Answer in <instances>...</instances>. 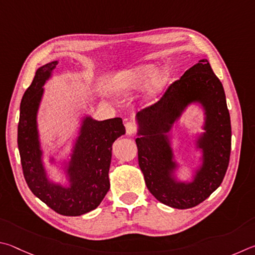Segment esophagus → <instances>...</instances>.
<instances>
[{"instance_id":"1","label":"esophagus","mask_w":255,"mask_h":255,"mask_svg":"<svg viewBox=\"0 0 255 255\" xmlns=\"http://www.w3.org/2000/svg\"><path fill=\"white\" fill-rule=\"evenodd\" d=\"M125 130L128 135H134L137 131V125L133 122H128L125 123Z\"/></svg>"}]
</instances>
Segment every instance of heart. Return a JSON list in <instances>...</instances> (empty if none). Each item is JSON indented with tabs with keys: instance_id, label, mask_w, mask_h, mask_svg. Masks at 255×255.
I'll list each match as a JSON object with an SVG mask.
<instances>
[{
	"instance_id": "b5f03b06",
	"label": "heart",
	"mask_w": 255,
	"mask_h": 255,
	"mask_svg": "<svg viewBox=\"0 0 255 255\" xmlns=\"http://www.w3.org/2000/svg\"><path fill=\"white\" fill-rule=\"evenodd\" d=\"M154 74V68L152 66H142L132 70L131 73L124 75L122 79H121V83H122L125 87H137L140 85L144 84L146 80L150 77H152ZM168 74L166 71H161L155 75L154 78V88L159 89L161 88L164 83L167 82Z\"/></svg>"
}]
</instances>
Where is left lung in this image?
<instances>
[{"label": "left lung", "instance_id": "left-lung-1", "mask_svg": "<svg viewBox=\"0 0 255 255\" xmlns=\"http://www.w3.org/2000/svg\"><path fill=\"white\" fill-rule=\"evenodd\" d=\"M198 99L207 109V133L201 140L204 166L193 184H176L168 177L173 167L165 142L170 124L189 101ZM137 159L145 185L159 202L173 208L197 206L221 186L230 163L232 128L225 92L206 59L170 84L162 97L137 113Z\"/></svg>", "mask_w": 255, "mask_h": 255}]
</instances>
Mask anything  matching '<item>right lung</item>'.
I'll return each mask as SVG.
<instances>
[{"mask_svg": "<svg viewBox=\"0 0 255 255\" xmlns=\"http://www.w3.org/2000/svg\"><path fill=\"white\" fill-rule=\"evenodd\" d=\"M57 64L52 61L40 67L22 97L17 146L24 179L33 195L60 215L79 216L95 209L109 191L112 144L124 134L125 128L120 118L105 121L87 118L69 168L70 188L50 184L40 158L35 114L42 95V85Z\"/></svg>", "mask_w": 255, "mask_h": 255, "instance_id": "1", "label": "right lung"}]
</instances>
